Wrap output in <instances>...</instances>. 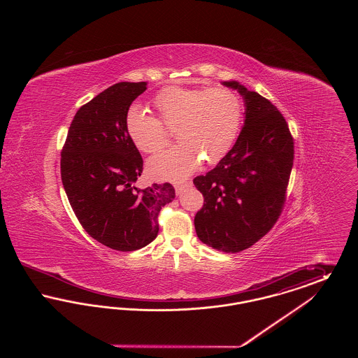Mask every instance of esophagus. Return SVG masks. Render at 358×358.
Returning <instances> with one entry per match:
<instances>
[{"label":"esophagus","mask_w":358,"mask_h":358,"mask_svg":"<svg viewBox=\"0 0 358 358\" xmlns=\"http://www.w3.org/2000/svg\"><path fill=\"white\" fill-rule=\"evenodd\" d=\"M190 187V182H187V184H176L174 187H176V193L177 194H181L187 187Z\"/></svg>","instance_id":"1"}]
</instances>
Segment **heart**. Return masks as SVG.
Masks as SVG:
<instances>
[{"label":"heart","mask_w":358,"mask_h":358,"mask_svg":"<svg viewBox=\"0 0 358 358\" xmlns=\"http://www.w3.org/2000/svg\"><path fill=\"white\" fill-rule=\"evenodd\" d=\"M159 120L134 104L126 113V131L143 153L166 146L168 134L160 123L176 126L173 149L157 154L148 162L149 173L159 180H182L204 159L216 164L232 148L241 123V102L227 88L166 87L154 98Z\"/></svg>","instance_id":"1"}]
</instances>
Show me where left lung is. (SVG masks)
<instances>
[{
	"mask_svg": "<svg viewBox=\"0 0 358 358\" xmlns=\"http://www.w3.org/2000/svg\"><path fill=\"white\" fill-rule=\"evenodd\" d=\"M222 85L243 98L244 123L216 168L193 180L204 196L194 228L206 245L235 254L254 245L278 220L292 169L294 142L273 103L236 80Z\"/></svg>",
	"mask_w": 358,
	"mask_h": 358,
	"instance_id": "8db88e82",
	"label": "left lung"
}]
</instances>
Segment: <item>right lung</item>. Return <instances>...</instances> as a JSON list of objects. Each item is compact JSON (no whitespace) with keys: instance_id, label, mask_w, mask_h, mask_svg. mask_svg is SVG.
Listing matches in <instances>:
<instances>
[{"instance_id":"right-lung-1","label":"right lung","mask_w":358,"mask_h":358,"mask_svg":"<svg viewBox=\"0 0 358 358\" xmlns=\"http://www.w3.org/2000/svg\"><path fill=\"white\" fill-rule=\"evenodd\" d=\"M148 82H122L82 106L62 152V181L85 232L103 245L130 252L158 235L157 217L174 197L169 182L138 189L143 161L126 131V113Z\"/></svg>"}]
</instances>
